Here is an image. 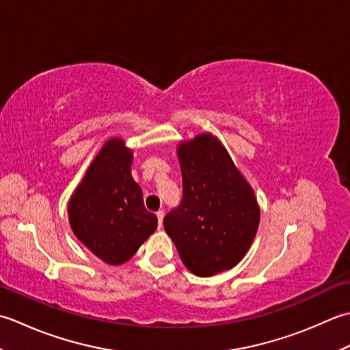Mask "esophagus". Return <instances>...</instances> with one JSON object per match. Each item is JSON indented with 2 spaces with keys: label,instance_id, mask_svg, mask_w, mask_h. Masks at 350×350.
<instances>
[{
  "label": "esophagus",
  "instance_id": "34e87169",
  "mask_svg": "<svg viewBox=\"0 0 350 350\" xmlns=\"http://www.w3.org/2000/svg\"><path fill=\"white\" fill-rule=\"evenodd\" d=\"M157 217H159V228H161L163 226V217H165V211H163V210L157 211Z\"/></svg>",
  "mask_w": 350,
  "mask_h": 350
}]
</instances>
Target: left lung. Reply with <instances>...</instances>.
<instances>
[{
  "mask_svg": "<svg viewBox=\"0 0 350 350\" xmlns=\"http://www.w3.org/2000/svg\"><path fill=\"white\" fill-rule=\"evenodd\" d=\"M183 201L163 220L181 261L196 276L237 266L251 247L260 206L251 184L216 135L198 134L176 148Z\"/></svg>",
  "mask_w": 350,
  "mask_h": 350,
  "instance_id": "obj_1",
  "label": "left lung"
}]
</instances>
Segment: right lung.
<instances>
[{"instance_id":"right-lung-1","label":"right lung","mask_w":350,"mask_h":350,"mask_svg":"<svg viewBox=\"0 0 350 350\" xmlns=\"http://www.w3.org/2000/svg\"><path fill=\"white\" fill-rule=\"evenodd\" d=\"M133 151L120 137L99 149L68 204L75 237L107 265L128 261L157 230V216L144 205L131 176Z\"/></svg>"}]
</instances>
